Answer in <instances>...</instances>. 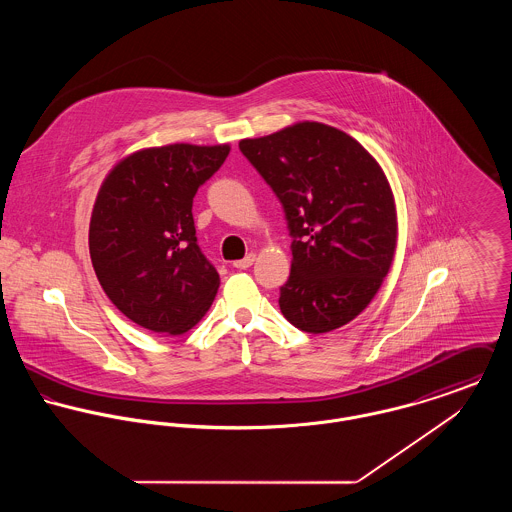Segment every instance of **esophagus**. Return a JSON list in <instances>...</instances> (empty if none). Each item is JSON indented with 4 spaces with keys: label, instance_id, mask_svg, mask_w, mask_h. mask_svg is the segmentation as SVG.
I'll list each match as a JSON object with an SVG mask.
<instances>
[{
    "label": "esophagus",
    "instance_id": "esophagus-1",
    "mask_svg": "<svg viewBox=\"0 0 512 512\" xmlns=\"http://www.w3.org/2000/svg\"><path fill=\"white\" fill-rule=\"evenodd\" d=\"M254 258H256L254 254H248V256H244L242 260H236L232 266H234L236 270H246V268H250V266L254 264Z\"/></svg>",
    "mask_w": 512,
    "mask_h": 512
}]
</instances>
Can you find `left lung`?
<instances>
[{"instance_id":"1","label":"left lung","mask_w":512,"mask_h":512,"mask_svg":"<svg viewBox=\"0 0 512 512\" xmlns=\"http://www.w3.org/2000/svg\"><path fill=\"white\" fill-rule=\"evenodd\" d=\"M238 147L288 220L292 274L278 299L284 317L305 333L353 321L378 292L396 248V209L382 169L357 140L319 122Z\"/></svg>"}]
</instances>
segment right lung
I'll use <instances>...</instances> for the list:
<instances>
[{
    "instance_id": "right-lung-1",
    "label": "right lung",
    "mask_w": 512,
    "mask_h": 512,
    "mask_svg": "<svg viewBox=\"0 0 512 512\" xmlns=\"http://www.w3.org/2000/svg\"><path fill=\"white\" fill-rule=\"evenodd\" d=\"M228 146L151 147L120 161L90 219V258L110 301L140 327L179 335L201 321L219 272L195 236L193 199Z\"/></svg>"
}]
</instances>
